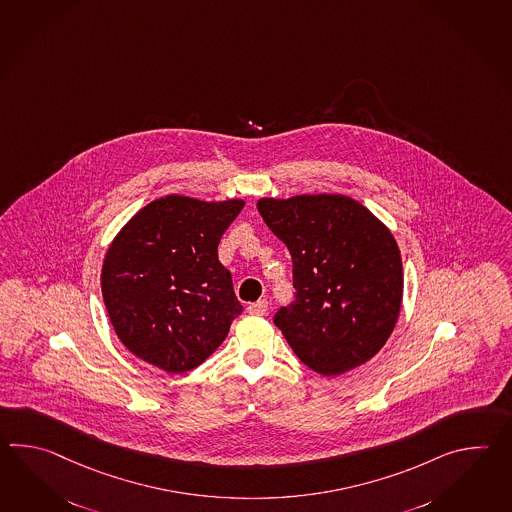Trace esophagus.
<instances>
[{
	"label": "esophagus",
	"mask_w": 512,
	"mask_h": 512,
	"mask_svg": "<svg viewBox=\"0 0 512 512\" xmlns=\"http://www.w3.org/2000/svg\"><path fill=\"white\" fill-rule=\"evenodd\" d=\"M248 312L255 314V316H264V314L268 312V301L261 299V301H257V303H250V305H248Z\"/></svg>",
	"instance_id": "obj_1"
}]
</instances>
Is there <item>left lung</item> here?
Here are the masks:
<instances>
[{
    "label": "left lung",
    "mask_w": 512,
    "mask_h": 512,
    "mask_svg": "<svg viewBox=\"0 0 512 512\" xmlns=\"http://www.w3.org/2000/svg\"><path fill=\"white\" fill-rule=\"evenodd\" d=\"M257 209L294 261L296 301L273 323L297 358L325 376L369 362L402 305V257L391 229L345 194L264 196Z\"/></svg>",
    "instance_id": "left-lung-1"
}]
</instances>
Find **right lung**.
<instances>
[{
    "label": "right lung",
    "instance_id": "obj_1",
    "mask_svg": "<svg viewBox=\"0 0 512 512\" xmlns=\"http://www.w3.org/2000/svg\"><path fill=\"white\" fill-rule=\"evenodd\" d=\"M244 200L183 194L152 200L110 242L101 270L104 307L117 338L172 375L202 364L242 312L218 242Z\"/></svg>",
    "mask_w": 512,
    "mask_h": 512
}]
</instances>
